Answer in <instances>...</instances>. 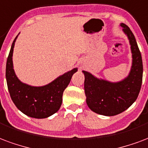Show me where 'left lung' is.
<instances>
[{
  "label": "left lung",
  "instance_id": "obj_1",
  "mask_svg": "<svg viewBox=\"0 0 148 148\" xmlns=\"http://www.w3.org/2000/svg\"><path fill=\"white\" fill-rule=\"evenodd\" d=\"M120 26L129 39L132 52L129 75L120 82H111L82 71L86 103L93 112L101 115L114 116L128 109L137 99L142 85L143 62L136 40L130 27L124 23Z\"/></svg>",
  "mask_w": 148,
  "mask_h": 148
}]
</instances>
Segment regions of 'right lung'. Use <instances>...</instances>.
Masks as SVG:
<instances>
[{"mask_svg":"<svg viewBox=\"0 0 148 148\" xmlns=\"http://www.w3.org/2000/svg\"><path fill=\"white\" fill-rule=\"evenodd\" d=\"M18 35L13 40L6 63V81L10 96L16 108L24 114L34 119H45L59 110L63 91L77 68L66 72L43 86H32L22 82L13 69V50Z\"/></svg>","mask_w":148,"mask_h":148,"instance_id":"add662e5","label":"right lung"}]
</instances>
